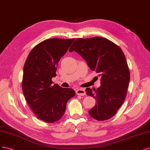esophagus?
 <instances>
[{
	"label": "esophagus",
	"mask_w": 150,
	"mask_h": 150,
	"mask_svg": "<svg viewBox=\"0 0 150 150\" xmlns=\"http://www.w3.org/2000/svg\"><path fill=\"white\" fill-rule=\"evenodd\" d=\"M76 94L80 96H83L85 95V91L83 89L79 88L76 90Z\"/></svg>",
	"instance_id": "obj_1"
}]
</instances>
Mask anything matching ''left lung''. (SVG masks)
I'll list each match as a JSON object with an SVG mask.
<instances>
[{
    "mask_svg": "<svg viewBox=\"0 0 150 150\" xmlns=\"http://www.w3.org/2000/svg\"><path fill=\"white\" fill-rule=\"evenodd\" d=\"M73 51L101 77L100 87L93 91L86 89V95L96 100L95 105L88 111L90 115L98 121L111 118L123 103L129 86V70L122 50L107 38L95 37L77 38L69 49Z\"/></svg>",
    "mask_w": 150,
    "mask_h": 150,
    "instance_id": "left-lung-1",
    "label": "left lung"
}]
</instances>
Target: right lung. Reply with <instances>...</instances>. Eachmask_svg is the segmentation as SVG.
<instances>
[{
  "label": "right lung",
  "mask_w": 150,
  "mask_h": 150,
  "mask_svg": "<svg viewBox=\"0 0 150 150\" xmlns=\"http://www.w3.org/2000/svg\"><path fill=\"white\" fill-rule=\"evenodd\" d=\"M75 40L50 38L33 48L23 67L22 91L27 103L36 117L47 123H54L64 115L67 103L75 95L71 88L53 85L60 59Z\"/></svg>",
  "instance_id": "right-lung-1"
}]
</instances>
